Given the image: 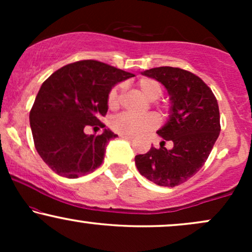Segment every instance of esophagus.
Instances as JSON below:
<instances>
[{
    "label": "esophagus",
    "mask_w": 252,
    "mask_h": 252,
    "mask_svg": "<svg viewBox=\"0 0 252 252\" xmlns=\"http://www.w3.org/2000/svg\"><path fill=\"white\" fill-rule=\"evenodd\" d=\"M121 138H123V140H126V141H132V137H131V136L121 135Z\"/></svg>",
    "instance_id": "34e87169"
}]
</instances>
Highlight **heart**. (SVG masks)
Listing matches in <instances>:
<instances>
[{"label": "heart", "instance_id": "heart-1", "mask_svg": "<svg viewBox=\"0 0 252 252\" xmlns=\"http://www.w3.org/2000/svg\"><path fill=\"white\" fill-rule=\"evenodd\" d=\"M138 89L149 100H158L162 96V85L153 78H141L137 82ZM123 85L118 84L109 91L108 106L110 109H116L120 105L121 96H122ZM158 124V117L154 115H146V116H134L124 112L118 115L111 122V128L115 132L126 136H141L146 132L156 128Z\"/></svg>", "mask_w": 252, "mask_h": 252}]
</instances>
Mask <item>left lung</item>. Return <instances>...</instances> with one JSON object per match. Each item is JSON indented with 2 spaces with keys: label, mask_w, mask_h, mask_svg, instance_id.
<instances>
[{
  "label": "left lung",
  "mask_w": 252,
  "mask_h": 252,
  "mask_svg": "<svg viewBox=\"0 0 252 252\" xmlns=\"http://www.w3.org/2000/svg\"><path fill=\"white\" fill-rule=\"evenodd\" d=\"M144 76L154 78L168 90L172 100L168 122L158 134L160 148L135 156L138 172L158 186L175 187L192 178L204 166L220 132L217 98L204 80L179 67L150 68ZM172 140L173 148L164 147Z\"/></svg>",
  "instance_id": "8db88e82"
}]
</instances>
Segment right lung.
<instances>
[{
	"mask_svg": "<svg viewBox=\"0 0 252 252\" xmlns=\"http://www.w3.org/2000/svg\"><path fill=\"white\" fill-rule=\"evenodd\" d=\"M131 77L98 60H80L42 83L30 112L31 129L36 152L53 172L76 179L102 164L106 144L117 135L106 129L86 135L84 128L105 126L99 117L108 112L109 91Z\"/></svg>",
	"mask_w": 252,
	"mask_h": 252,
	"instance_id": "1",
	"label": "right lung"
}]
</instances>
